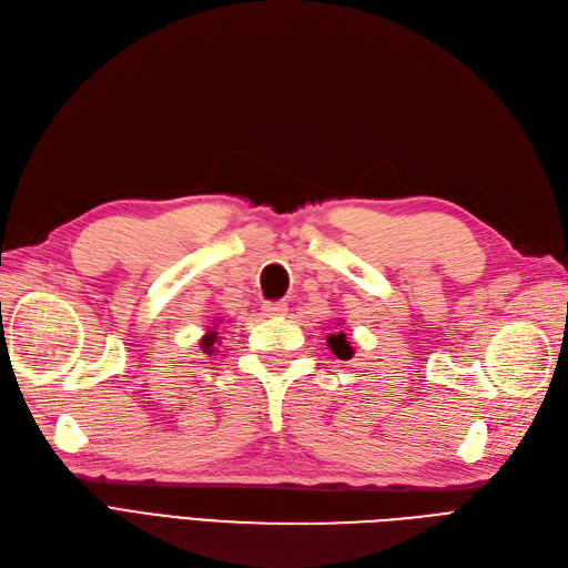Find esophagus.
<instances>
[{"label":"esophagus","mask_w":568,"mask_h":568,"mask_svg":"<svg viewBox=\"0 0 568 568\" xmlns=\"http://www.w3.org/2000/svg\"><path fill=\"white\" fill-rule=\"evenodd\" d=\"M262 311H264V316H268V318H283L287 313V304L285 302H266Z\"/></svg>","instance_id":"1"}]
</instances>
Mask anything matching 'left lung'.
Returning a JSON list of instances; mask_svg holds the SVG:
<instances>
[{
	"instance_id": "obj_1",
	"label": "left lung",
	"mask_w": 568,
	"mask_h": 568,
	"mask_svg": "<svg viewBox=\"0 0 568 568\" xmlns=\"http://www.w3.org/2000/svg\"><path fill=\"white\" fill-rule=\"evenodd\" d=\"M327 346L332 348V353L337 355L339 361H348L351 355H353V348H351V344H348V337H346L344 332L329 334V337H327Z\"/></svg>"
}]
</instances>
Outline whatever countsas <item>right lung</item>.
Instances as JSON below:
<instances>
[{
    "label": "right lung",
    "mask_w": 568,
    "mask_h": 568,
    "mask_svg": "<svg viewBox=\"0 0 568 568\" xmlns=\"http://www.w3.org/2000/svg\"><path fill=\"white\" fill-rule=\"evenodd\" d=\"M213 325H215V323H213ZM217 342H220V339H217V332H215V329H207V334H203V339H201V348H203L205 353H213Z\"/></svg>",
    "instance_id": "add662e5"
}]
</instances>
